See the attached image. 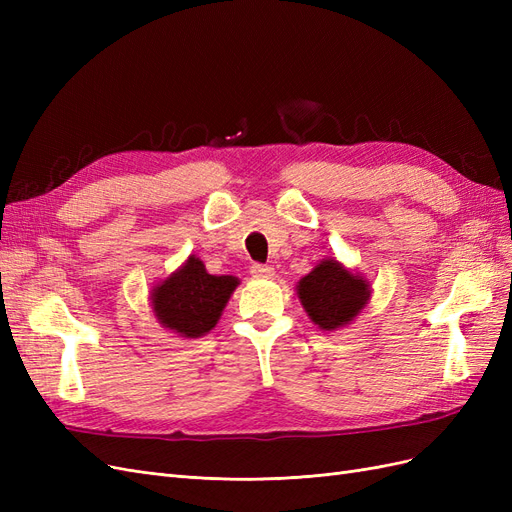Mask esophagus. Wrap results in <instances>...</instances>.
<instances>
[{
	"label": "esophagus",
	"mask_w": 512,
	"mask_h": 512,
	"mask_svg": "<svg viewBox=\"0 0 512 512\" xmlns=\"http://www.w3.org/2000/svg\"><path fill=\"white\" fill-rule=\"evenodd\" d=\"M250 273H252V277H256V280H271V277H273V267L260 265V262H254Z\"/></svg>",
	"instance_id": "esophagus-1"
}]
</instances>
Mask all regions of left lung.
Wrapping results in <instances>:
<instances>
[{
  "label": "left lung",
  "instance_id": "left-lung-1",
  "mask_svg": "<svg viewBox=\"0 0 512 512\" xmlns=\"http://www.w3.org/2000/svg\"><path fill=\"white\" fill-rule=\"evenodd\" d=\"M299 299L320 329L344 327L361 312L369 299L367 282L352 275L337 260H322L297 286Z\"/></svg>",
  "mask_w": 512,
  "mask_h": 512
}]
</instances>
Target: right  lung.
Listing matches in <instances>:
<instances>
[{
    "label": "right lung",
    "mask_w": 512,
    "mask_h": 512,
    "mask_svg": "<svg viewBox=\"0 0 512 512\" xmlns=\"http://www.w3.org/2000/svg\"><path fill=\"white\" fill-rule=\"evenodd\" d=\"M239 280L209 275L203 262L190 256L185 265L153 290V312L166 329L183 337H200L218 324Z\"/></svg>",
    "instance_id": "obj_1"
}]
</instances>
